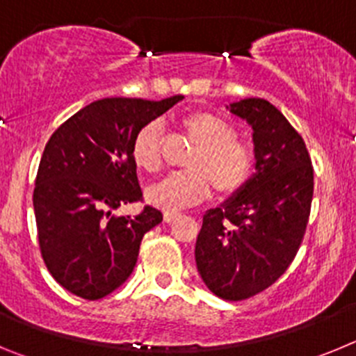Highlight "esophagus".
Wrapping results in <instances>:
<instances>
[{"mask_svg":"<svg viewBox=\"0 0 356 356\" xmlns=\"http://www.w3.org/2000/svg\"><path fill=\"white\" fill-rule=\"evenodd\" d=\"M180 217V213H176V212H165L163 213V221L165 222H172L175 219H178Z\"/></svg>","mask_w":356,"mask_h":356,"instance_id":"obj_1","label":"esophagus"}]
</instances>
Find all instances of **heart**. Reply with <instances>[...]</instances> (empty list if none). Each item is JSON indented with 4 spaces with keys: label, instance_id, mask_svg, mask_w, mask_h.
Instances as JSON below:
<instances>
[{
    "label": "heart",
    "instance_id": "heart-1",
    "mask_svg": "<svg viewBox=\"0 0 356 356\" xmlns=\"http://www.w3.org/2000/svg\"><path fill=\"white\" fill-rule=\"evenodd\" d=\"M181 128L196 143L185 168L146 188V201L165 212H178L207 200L210 185L219 196H234L246 187L253 175L254 155L237 139V128L210 112H194L181 119ZM163 128L159 121L143 124L131 139L130 153L135 165L155 172L162 162Z\"/></svg>",
    "mask_w": 356,
    "mask_h": 356
}]
</instances>
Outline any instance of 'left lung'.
<instances>
[{"label":"left lung","instance_id":"obj_1","mask_svg":"<svg viewBox=\"0 0 356 356\" xmlns=\"http://www.w3.org/2000/svg\"><path fill=\"white\" fill-rule=\"evenodd\" d=\"M253 130L254 172L246 187L207 210L197 235V273L228 301L266 291L287 271L303 241L314 171L301 135L262 97L229 103Z\"/></svg>","mask_w":356,"mask_h":356}]
</instances>
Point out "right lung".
I'll return each mask as SVG.
<instances>
[{
	"instance_id": "1",
	"label": "right lung",
	"mask_w": 356,
	"mask_h": 356,
	"mask_svg": "<svg viewBox=\"0 0 356 356\" xmlns=\"http://www.w3.org/2000/svg\"><path fill=\"white\" fill-rule=\"evenodd\" d=\"M181 99H97L44 147L33 191L37 235L48 271L71 294L94 301L124 284L144 234L162 222L153 207L135 217L112 210L143 197L130 153L135 131Z\"/></svg>"
}]
</instances>
